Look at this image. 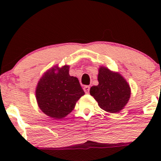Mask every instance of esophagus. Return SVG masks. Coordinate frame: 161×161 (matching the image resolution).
<instances>
[{
    "instance_id": "34e87169",
    "label": "esophagus",
    "mask_w": 161,
    "mask_h": 161,
    "mask_svg": "<svg viewBox=\"0 0 161 161\" xmlns=\"http://www.w3.org/2000/svg\"><path fill=\"white\" fill-rule=\"evenodd\" d=\"M83 89H84V92H86V94H88V93H89L90 86H84V88H83Z\"/></svg>"
}]
</instances>
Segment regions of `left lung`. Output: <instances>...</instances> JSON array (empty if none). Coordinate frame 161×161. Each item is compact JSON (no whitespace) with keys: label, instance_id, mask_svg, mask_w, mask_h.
Here are the masks:
<instances>
[{"label":"left lung","instance_id":"8db88e82","mask_svg":"<svg viewBox=\"0 0 161 161\" xmlns=\"http://www.w3.org/2000/svg\"><path fill=\"white\" fill-rule=\"evenodd\" d=\"M97 80L98 85L90 88V95L97 101L100 108L112 114L123 110L131 94L130 87L125 79L119 73L101 66Z\"/></svg>","mask_w":161,"mask_h":161}]
</instances>
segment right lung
<instances>
[{
  "instance_id": "add662e5",
  "label": "right lung",
  "mask_w": 161,
  "mask_h": 161,
  "mask_svg": "<svg viewBox=\"0 0 161 161\" xmlns=\"http://www.w3.org/2000/svg\"><path fill=\"white\" fill-rule=\"evenodd\" d=\"M69 66L51 68L38 81L36 90L38 105L42 112L53 119H62L74 109L85 95L76 77L69 74Z\"/></svg>"
}]
</instances>
